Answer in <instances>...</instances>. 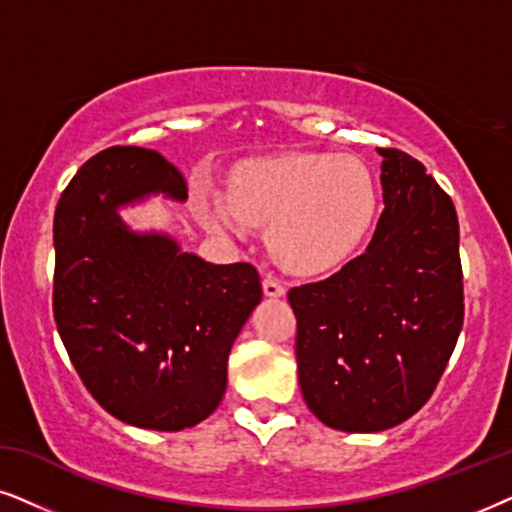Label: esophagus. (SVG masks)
Returning <instances> with one entry per match:
<instances>
[{
  "instance_id": "obj_1",
  "label": "esophagus",
  "mask_w": 512,
  "mask_h": 512,
  "mask_svg": "<svg viewBox=\"0 0 512 512\" xmlns=\"http://www.w3.org/2000/svg\"><path fill=\"white\" fill-rule=\"evenodd\" d=\"M262 288H264V295L269 297H281L286 293V286H283L281 278H276L274 274H267L262 278Z\"/></svg>"
}]
</instances>
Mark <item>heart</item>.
Masks as SVG:
<instances>
[{"mask_svg":"<svg viewBox=\"0 0 512 512\" xmlns=\"http://www.w3.org/2000/svg\"><path fill=\"white\" fill-rule=\"evenodd\" d=\"M375 208V181L361 160L293 155L245 167L231 181V200L205 198L200 215L236 236L245 222L271 224L269 245L278 260L312 271L357 248L371 229Z\"/></svg>","mask_w":512,"mask_h":512,"instance_id":"b5f03b06","label":"heart"}]
</instances>
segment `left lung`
Returning <instances> with one entry per match:
<instances>
[{
  "mask_svg": "<svg viewBox=\"0 0 512 512\" xmlns=\"http://www.w3.org/2000/svg\"><path fill=\"white\" fill-rule=\"evenodd\" d=\"M383 155V203L371 243L326 281L288 290L297 378L328 428L380 432L435 392L463 328L454 200L399 148Z\"/></svg>",
  "mask_w": 512,
  "mask_h": 512,
  "instance_id": "left-lung-1",
  "label": "left lung"
}]
</instances>
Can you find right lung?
<instances>
[{
    "instance_id": "obj_1",
    "label": "right lung",
    "mask_w": 512,
    "mask_h": 512,
    "mask_svg": "<svg viewBox=\"0 0 512 512\" xmlns=\"http://www.w3.org/2000/svg\"><path fill=\"white\" fill-rule=\"evenodd\" d=\"M186 200L158 151L113 146L84 163L54 215V319L89 394L122 423L177 432L217 409L231 345L262 300L248 262L210 264L167 236L132 234L120 205Z\"/></svg>"
}]
</instances>
